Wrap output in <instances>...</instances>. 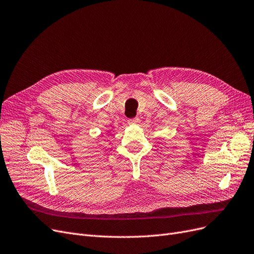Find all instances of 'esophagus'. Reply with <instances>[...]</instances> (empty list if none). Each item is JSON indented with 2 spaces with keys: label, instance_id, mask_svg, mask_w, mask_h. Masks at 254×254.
<instances>
[{
  "label": "esophagus",
  "instance_id": "34e87169",
  "mask_svg": "<svg viewBox=\"0 0 254 254\" xmlns=\"http://www.w3.org/2000/svg\"><path fill=\"white\" fill-rule=\"evenodd\" d=\"M138 122H139V119H138V118H132V119H129V120H128V123H129V124H132V125L137 124Z\"/></svg>",
  "mask_w": 254,
  "mask_h": 254
}]
</instances>
